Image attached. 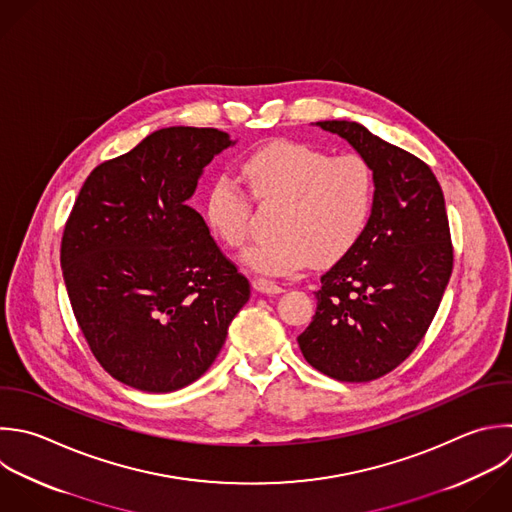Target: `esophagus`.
I'll list each match as a JSON object with an SVG mask.
<instances>
[{
    "mask_svg": "<svg viewBox=\"0 0 512 512\" xmlns=\"http://www.w3.org/2000/svg\"><path fill=\"white\" fill-rule=\"evenodd\" d=\"M254 290L260 292V294H268V296H274V294H280L282 292V286L272 282V280H266V278H256L254 280Z\"/></svg>",
    "mask_w": 512,
    "mask_h": 512,
    "instance_id": "34e87169",
    "label": "esophagus"
}]
</instances>
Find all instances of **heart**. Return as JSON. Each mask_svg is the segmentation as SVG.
<instances>
[{"instance_id":"obj_1","label":"heart","mask_w":512,"mask_h":512,"mask_svg":"<svg viewBox=\"0 0 512 512\" xmlns=\"http://www.w3.org/2000/svg\"><path fill=\"white\" fill-rule=\"evenodd\" d=\"M260 202L282 204L270 240L252 244L242 264L270 276H290L344 256L362 236L374 206V172L358 154L330 158L306 144L278 140L252 152L244 166ZM212 234L230 248L244 246L250 200L230 174H218L204 196Z\"/></svg>"}]
</instances>
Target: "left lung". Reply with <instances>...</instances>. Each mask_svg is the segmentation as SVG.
Wrapping results in <instances>:
<instances>
[{
    "mask_svg": "<svg viewBox=\"0 0 512 512\" xmlns=\"http://www.w3.org/2000/svg\"><path fill=\"white\" fill-rule=\"evenodd\" d=\"M374 172V206L358 242L320 276L318 304L298 336L308 364L368 382L404 362L426 334L452 272L444 196L432 170L362 124L316 122Z\"/></svg>",
    "mask_w": 512,
    "mask_h": 512,
    "instance_id": "obj_1",
    "label": "left lung"
}]
</instances>
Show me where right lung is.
I'll use <instances>...</instances> for the list:
<instances>
[{"label":"right lung","mask_w":512,"mask_h":512,"mask_svg":"<svg viewBox=\"0 0 512 512\" xmlns=\"http://www.w3.org/2000/svg\"><path fill=\"white\" fill-rule=\"evenodd\" d=\"M216 128L172 126L100 164L62 238L76 320L98 362L144 392H174L216 360L250 282L188 206L204 168L234 146Z\"/></svg>","instance_id":"obj_1"}]
</instances>
